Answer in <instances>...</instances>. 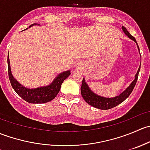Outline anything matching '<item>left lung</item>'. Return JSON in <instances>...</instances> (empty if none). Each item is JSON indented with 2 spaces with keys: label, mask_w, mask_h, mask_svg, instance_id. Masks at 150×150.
Instances as JSON below:
<instances>
[{
  "label": "left lung",
  "mask_w": 150,
  "mask_h": 150,
  "mask_svg": "<svg viewBox=\"0 0 150 150\" xmlns=\"http://www.w3.org/2000/svg\"><path fill=\"white\" fill-rule=\"evenodd\" d=\"M122 31L125 33V34L129 38H131V40H133L136 43H137L138 49L139 51V48L138 44H137V40L134 38V37H133V36L130 34L129 32L127 30V29L125 28V27L122 26ZM140 67L135 75V79H134V81H133V82L130 84V86H128L124 91H122L119 96H115V97L113 98L102 97V96H99V95L96 94L95 93H93V92L91 90L90 88L88 87V86L86 83V81H85V79L83 78L81 88V92L83 98L84 100L86 101L88 104L91 105L92 107L100 109V110H109V109H111L116 107V106H117L118 104L122 103L123 101H125V99L129 96V95L131 94L132 91L134 90V87H135L136 86V83H137V79H138L139 73L140 70Z\"/></svg>",
  "instance_id": "8db88e82"
}]
</instances>
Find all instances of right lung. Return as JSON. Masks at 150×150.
Instances as JSON below:
<instances>
[{
	"label": "right lung",
	"mask_w": 150,
	"mask_h": 150,
	"mask_svg": "<svg viewBox=\"0 0 150 150\" xmlns=\"http://www.w3.org/2000/svg\"><path fill=\"white\" fill-rule=\"evenodd\" d=\"M36 25L37 24H33L29 28H31L33 25ZM7 62H8V78H9L12 88L16 91V93L19 96H21L24 100L32 104H43L53 100L59 92L63 81L71 74L70 70L65 71L57 76L54 81L48 86L37 88L30 89L22 86L13 78L11 74V71L9 57H8Z\"/></svg>",
	"instance_id": "add662e5"
}]
</instances>
